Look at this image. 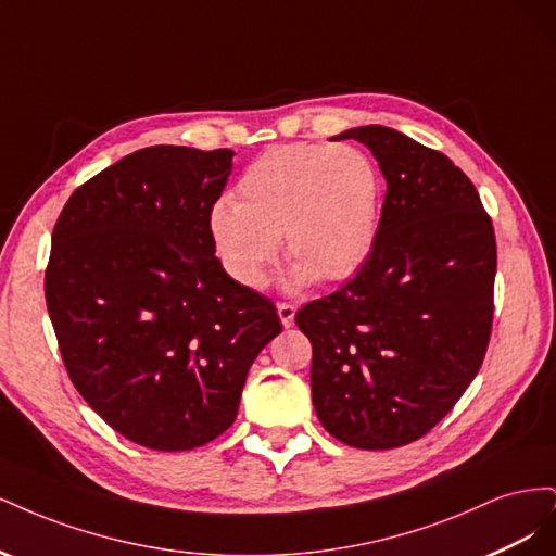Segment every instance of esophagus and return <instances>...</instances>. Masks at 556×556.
Instances as JSON below:
<instances>
[{
  "label": "esophagus",
  "mask_w": 556,
  "mask_h": 556,
  "mask_svg": "<svg viewBox=\"0 0 556 556\" xmlns=\"http://www.w3.org/2000/svg\"><path fill=\"white\" fill-rule=\"evenodd\" d=\"M294 313H296V308L292 304H288V301H278V315H280L282 327L294 325Z\"/></svg>",
  "instance_id": "34e87169"
}]
</instances>
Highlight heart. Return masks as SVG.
I'll list each match as a JSON object with an SVG mask.
<instances>
[{
    "label": "heart",
    "instance_id": "heart-1",
    "mask_svg": "<svg viewBox=\"0 0 556 556\" xmlns=\"http://www.w3.org/2000/svg\"><path fill=\"white\" fill-rule=\"evenodd\" d=\"M382 204L378 166L355 146L282 143L241 174L237 201L211 211V239L225 271L262 290L268 268L294 260L292 288L343 280L371 255Z\"/></svg>",
    "mask_w": 556,
    "mask_h": 556
}]
</instances>
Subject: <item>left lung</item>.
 I'll return each mask as SVG.
<instances>
[{
    "label": "left lung",
    "instance_id": "obj_1",
    "mask_svg": "<svg viewBox=\"0 0 556 556\" xmlns=\"http://www.w3.org/2000/svg\"><path fill=\"white\" fill-rule=\"evenodd\" d=\"M387 180L371 255L296 313L313 345L317 419L345 445L422 439L478 376L494 317L496 239L476 185L450 157L382 125L343 131Z\"/></svg>",
    "mask_w": 556,
    "mask_h": 556
}]
</instances>
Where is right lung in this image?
<instances>
[{"mask_svg":"<svg viewBox=\"0 0 556 556\" xmlns=\"http://www.w3.org/2000/svg\"><path fill=\"white\" fill-rule=\"evenodd\" d=\"M229 148H143L66 201L46 266L62 362L109 427L150 450L206 445L239 413L248 371L282 331L271 299L227 276L211 211Z\"/></svg>","mask_w":556,"mask_h":556,"instance_id":"obj_1","label":"right lung"}]
</instances>
